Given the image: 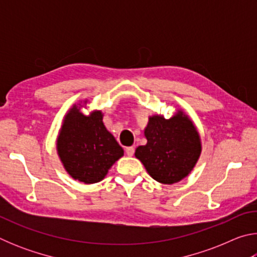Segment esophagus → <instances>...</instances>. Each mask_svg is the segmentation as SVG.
<instances>
[{
	"label": "esophagus",
	"mask_w": 257,
	"mask_h": 257,
	"mask_svg": "<svg viewBox=\"0 0 257 257\" xmlns=\"http://www.w3.org/2000/svg\"><path fill=\"white\" fill-rule=\"evenodd\" d=\"M135 153V149L133 146H129V147H125V154L128 156H133Z\"/></svg>",
	"instance_id": "34e87169"
}]
</instances>
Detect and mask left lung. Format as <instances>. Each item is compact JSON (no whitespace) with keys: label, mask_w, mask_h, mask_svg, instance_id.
Returning <instances> with one entry per match:
<instances>
[{"label":"left lung","mask_w":257,"mask_h":257,"mask_svg":"<svg viewBox=\"0 0 257 257\" xmlns=\"http://www.w3.org/2000/svg\"><path fill=\"white\" fill-rule=\"evenodd\" d=\"M145 136L147 144L138 146L135 156L153 179L171 185L189 175L201 154V141L187 116L180 112L169 120L152 116Z\"/></svg>","instance_id":"left-lung-1"}]
</instances>
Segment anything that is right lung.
Masks as SVG:
<instances>
[{
	"instance_id": "right-lung-1",
	"label": "right lung",
	"mask_w": 257,
	"mask_h": 257,
	"mask_svg": "<svg viewBox=\"0 0 257 257\" xmlns=\"http://www.w3.org/2000/svg\"><path fill=\"white\" fill-rule=\"evenodd\" d=\"M58 152L69 175L85 184L101 181L123 155L122 147L104 125L102 113L86 116L76 106L64 119Z\"/></svg>"
}]
</instances>
